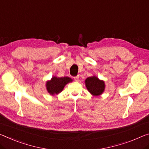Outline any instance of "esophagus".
<instances>
[{
  "mask_svg": "<svg viewBox=\"0 0 149 149\" xmlns=\"http://www.w3.org/2000/svg\"><path fill=\"white\" fill-rule=\"evenodd\" d=\"M74 80H75V81H78V80H79V76H78V75H77V76H75V77H74Z\"/></svg>",
  "mask_w": 149,
  "mask_h": 149,
  "instance_id": "obj_1",
  "label": "esophagus"
}]
</instances>
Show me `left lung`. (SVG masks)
<instances>
[{
    "label": "left lung",
    "instance_id": "8db88e82",
    "mask_svg": "<svg viewBox=\"0 0 149 149\" xmlns=\"http://www.w3.org/2000/svg\"><path fill=\"white\" fill-rule=\"evenodd\" d=\"M86 86L92 95L98 96L103 93L105 89V84L95 76L87 77L86 79Z\"/></svg>",
    "mask_w": 149,
    "mask_h": 149
}]
</instances>
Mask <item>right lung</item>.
I'll list each match as a JSON object with an SVG mask.
<instances>
[{
    "mask_svg": "<svg viewBox=\"0 0 149 149\" xmlns=\"http://www.w3.org/2000/svg\"><path fill=\"white\" fill-rule=\"evenodd\" d=\"M72 81V79L68 77H53L50 81L47 82V90L51 95L58 94L63 90V87L66 84Z\"/></svg>",
    "mask_w": 149,
    "mask_h": 149,
    "instance_id": "right-lung-1",
    "label": "right lung"
}]
</instances>
